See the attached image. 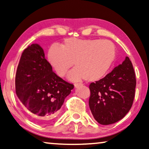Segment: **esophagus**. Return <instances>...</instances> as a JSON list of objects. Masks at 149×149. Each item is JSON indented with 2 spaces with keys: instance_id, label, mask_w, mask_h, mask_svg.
Segmentation results:
<instances>
[{
  "instance_id": "obj_1",
  "label": "esophagus",
  "mask_w": 149,
  "mask_h": 149,
  "mask_svg": "<svg viewBox=\"0 0 149 149\" xmlns=\"http://www.w3.org/2000/svg\"><path fill=\"white\" fill-rule=\"evenodd\" d=\"M81 85V84H77V83H75V84H74V87L75 88H77L78 87V86H79Z\"/></svg>"
}]
</instances>
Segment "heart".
Segmentation results:
<instances>
[{"instance_id":"heart-1","label":"heart","mask_w":149,"mask_h":149,"mask_svg":"<svg viewBox=\"0 0 149 149\" xmlns=\"http://www.w3.org/2000/svg\"><path fill=\"white\" fill-rule=\"evenodd\" d=\"M116 56V47L110 41L68 38L60 47H51L47 57L50 65L59 77L65 76L74 62L75 68L69 74V79L97 81L109 72Z\"/></svg>"}]
</instances>
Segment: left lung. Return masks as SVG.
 Returning <instances> with one entry per match:
<instances>
[{
	"instance_id": "8db88e82",
	"label": "left lung",
	"mask_w": 149,
	"mask_h": 149,
	"mask_svg": "<svg viewBox=\"0 0 149 149\" xmlns=\"http://www.w3.org/2000/svg\"><path fill=\"white\" fill-rule=\"evenodd\" d=\"M136 84L128 57L104 78L90 84L89 106L97 123L108 125L125 116L134 101Z\"/></svg>"
}]
</instances>
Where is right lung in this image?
Listing matches in <instances>:
<instances>
[{"label":"right lung","instance_id":"1","mask_svg":"<svg viewBox=\"0 0 149 149\" xmlns=\"http://www.w3.org/2000/svg\"><path fill=\"white\" fill-rule=\"evenodd\" d=\"M74 88L53 72L38 44L23 51L17 70L15 91L37 123H49Z\"/></svg>","mask_w":149,"mask_h":149}]
</instances>
